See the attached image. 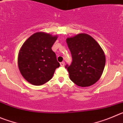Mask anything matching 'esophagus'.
<instances>
[{
	"instance_id": "obj_1",
	"label": "esophagus",
	"mask_w": 123,
	"mask_h": 123,
	"mask_svg": "<svg viewBox=\"0 0 123 123\" xmlns=\"http://www.w3.org/2000/svg\"><path fill=\"white\" fill-rule=\"evenodd\" d=\"M60 65L61 66H62V67H64V66H65V62H61L60 63Z\"/></svg>"
}]
</instances>
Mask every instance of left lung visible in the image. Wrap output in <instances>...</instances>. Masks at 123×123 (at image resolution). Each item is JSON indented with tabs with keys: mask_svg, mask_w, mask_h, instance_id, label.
Returning a JSON list of instances; mask_svg holds the SVG:
<instances>
[{
	"mask_svg": "<svg viewBox=\"0 0 123 123\" xmlns=\"http://www.w3.org/2000/svg\"><path fill=\"white\" fill-rule=\"evenodd\" d=\"M72 62L66 68L70 79L81 87H87L100 79L105 65V56L99 44L91 36L79 34L66 39Z\"/></svg>",
	"mask_w": 123,
	"mask_h": 123,
	"instance_id": "8db88e82",
	"label": "left lung"
}]
</instances>
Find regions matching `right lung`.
Segmentation results:
<instances>
[{
  "label": "right lung",
  "instance_id": "right-lung-1",
  "mask_svg": "<svg viewBox=\"0 0 123 123\" xmlns=\"http://www.w3.org/2000/svg\"><path fill=\"white\" fill-rule=\"evenodd\" d=\"M57 35L36 32L29 37L18 54V64L24 79L33 85H42L52 78L60 66L51 49Z\"/></svg>",
  "mask_w": 123,
  "mask_h": 123
}]
</instances>
